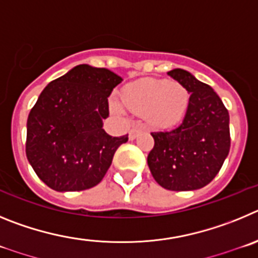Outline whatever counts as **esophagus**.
<instances>
[{
  "label": "esophagus",
  "instance_id": "34e87169",
  "mask_svg": "<svg viewBox=\"0 0 258 258\" xmlns=\"http://www.w3.org/2000/svg\"><path fill=\"white\" fill-rule=\"evenodd\" d=\"M144 130V127L141 126V124H135L134 127L131 128V131H130V140H135L136 139V136H138L139 132H141Z\"/></svg>",
  "mask_w": 258,
  "mask_h": 258
}]
</instances>
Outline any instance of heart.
<instances>
[{"label":"heart","mask_w":258,"mask_h":258,"mask_svg":"<svg viewBox=\"0 0 258 258\" xmlns=\"http://www.w3.org/2000/svg\"><path fill=\"white\" fill-rule=\"evenodd\" d=\"M120 97L131 112L146 114L158 126L175 124L185 114L189 104V92L184 86L154 78L128 83Z\"/></svg>","instance_id":"heart-1"}]
</instances>
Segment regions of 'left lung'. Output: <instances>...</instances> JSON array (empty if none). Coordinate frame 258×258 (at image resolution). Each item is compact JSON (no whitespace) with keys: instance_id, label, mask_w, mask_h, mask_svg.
Segmentation results:
<instances>
[{"instance_id":"obj_1","label":"left lung","mask_w":258,"mask_h":258,"mask_svg":"<svg viewBox=\"0 0 258 258\" xmlns=\"http://www.w3.org/2000/svg\"><path fill=\"white\" fill-rule=\"evenodd\" d=\"M167 74L187 90L189 105L180 126L152 132L148 166L164 189H201L219 173L230 150L229 112L212 87L187 71L176 68Z\"/></svg>"}]
</instances>
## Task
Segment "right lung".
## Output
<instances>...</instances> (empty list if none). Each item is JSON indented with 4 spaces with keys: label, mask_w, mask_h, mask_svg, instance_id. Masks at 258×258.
Wrapping results in <instances>:
<instances>
[{
    "label": "right lung",
    "mask_w": 258,
    "mask_h": 258,
    "mask_svg": "<svg viewBox=\"0 0 258 258\" xmlns=\"http://www.w3.org/2000/svg\"><path fill=\"white\" fill-rule=\"evenodd\" d=\"M114 72L80 64L46 86L27 120L28 162L56 191L96 186L128 135L113 138L103 128L108 97L122 82Z\"/></svg>",
    "instance_id": "add662e5"
}]
</instances>
